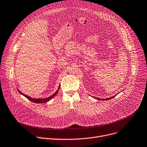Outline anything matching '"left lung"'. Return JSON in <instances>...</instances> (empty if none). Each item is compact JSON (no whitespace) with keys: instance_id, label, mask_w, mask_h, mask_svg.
I'll list each match as a JSON object with an SVG mask.
<instances>
[{"instance_id":"1","label":"left lung","mask_w":147,"mask_h":147,"mask_svg":"<svg viewBox=\"0 0 147 147\" xmlns=\"http://www.w3.org/2000/svg\"><path fill=\"white\" fill-rule=\"evenodd\" d=\"M115 96H116V94L111 97H109V98H106V99H100V98H97V97H94V98L97 99V100H109V99H111L112 98H113V97H115Z\"/></svg>"}]
</instances>
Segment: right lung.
Returning <instances> with one entry per match:
<instances>
[{
  "label": "right lung",
  "instance_id": "right-lung-1",
  "mask_svg": "<svg viewBox=\"0 0 147 147\" xmlns=\"http://www.w3.org/2000/svg\"><path fill=\"white\" fill-rule=\"evenodd\" d=\"M60 86H59V87H58V90H57L53 95H51V96L48 97H47V98H42V99H40V98H39V99L32 98V97H29V96H27V95H26V94H24L22 93L21 91H19L18 89V92H19V93L23 95V96H24L25 97H26V98H27L29 100L31 101L32 102H34V103H46V102H48L49 100H50L51 99H53V97L57 94L58 90H59V89H60Z\"/></svg>",
  "mask_w": 147,
  "mask_h": 147
}]
</instances>
